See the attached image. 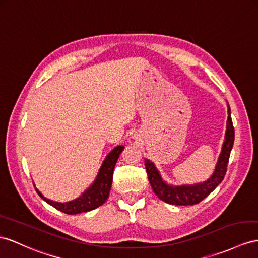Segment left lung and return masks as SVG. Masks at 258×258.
Segmentation results:
<instances>
[{"label": "left lung", "mask_w": 258, "mask_h": 258, "mask_svg": "<svg viewBox=\"0 0 258 258\" xmlns=\"http://www.w3.org/2000/svg\"><path fill=\"white\" fill-rule=\"evenodd\" d=\"M233 143L234 127L232 120H231V110L228 105L226 136H224L221 154L219 156V159H218L213 175L204 183L194 184V185H169V184L162 180L161 175L159 174V171L157 170L155 164L148 159H145V167H146L148 180L151 187H153L154 193L161 201L168 204L179 205V206H186V205H195L201 203L204 198H206L222 182L227 172L229 157L231 149L233 147Z\"/></svg>", "instance_id": "obj_1"}]
</instances>
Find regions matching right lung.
Masks as SVG:
<instances>
[{
    "mask_svg": "<svg viewBox=\"0 0 258 258\" xmlns=\"http://www.w3.org/2000/svg\"><path fill=\"white\" fill-rule=\"evenodd\" d=\"M123 149V146H116L107 157H105L95 182L91 184L90 187L85 190L82 196H79L76 200L68 203L53 202L51 200H48V198H45L36 188L38 195L40 196L43 201L50 204L51 206H53L57 210L63 211L64 214L68 215H76L96 209L97 207L101 206V205L108 200L112 185V179H113V170Z\"/></svg>",
    "mask_w": 258,
    "mask_h": 258,
    "instance_id": "obj_1",
    "label": "right lung"
}]
</instances>
